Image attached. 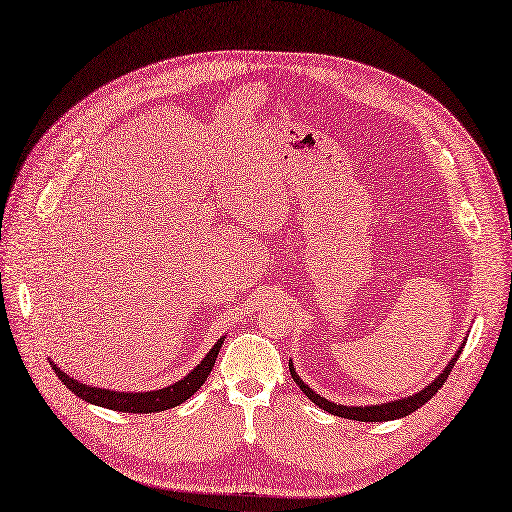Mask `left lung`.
I'll list each match as a JSON object with an SVG mask.
<instances>
[{
	"label": "left lung",
	"instance_id": "obj_1",
	"mask_svg": "<svg viewBox=\"0 0 512 512\" xmlns=\"http://www.w3.org/2000/svg\"><path fill=\"white\" fill-rule=\"evenodd\" d=\"M459 354H461V348L455 352L453 359L448 361V365L444 367L442 374H440L436 380H433L429 386H425L423 391H418V393H414V395H410V397H404V399L389 401V404H376V406H365V408H363V406H342V404H333V401L324 399V397H320L318 393H314L312 389H309V386L297 376V371H294L292 361L288 363V367H290V376H292L294 382L299 384V389H301L309 399H312L318 408H322L324 412L335 414V416H342V418H352V421L382 423V421H395V418H404V416L412 414L414 410L425 406L427 401L442 389V384L448 380V376H451V371H453V367H455V363H457V359H459Z\"/></svg>",
	"mask_w": 512,
	"mask_h": 512
}]
</instances>
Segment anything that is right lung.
<instances>
[{
	"mask_svg": "<svg viewBox=\"0 0 512 512\" xmlns=\"http://www.w3.org/2000/svg\"><path fill=\"white\" fill-rule=\"evenodd\" d=\"M224 344V337L218 339L203 361H200L188 376L181 378L179 382L166 386V389L160 391H147V393H119V391H108V389H98V386H89L83 384L79 380L70 378L66 371H61L53 361L51 367L55 369L57 378L64 382L68 389L81 397L87 404H96L108 410H117V412H134V414H151V412H162V410H170L179 404H183L185 399H190L200 386L205 384V380L209 378L211 369L215 365V359H218V352Z\"/></svg>",
	"mask_w": 512,
	"mask_h": 512,
	"instance_id": "add662e5",
	"label": "right lung"
}]
</instances>
